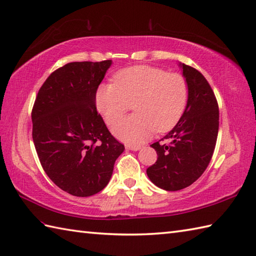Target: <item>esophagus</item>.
<instances>
[{
	"label": "esophagus",
	"mask_w": 256,
	"mask_h": 256,
	"mask_svg": "<svg viewBox=\"0 0 256 256\" xmlns=\"http://www.w3.org/2000/svg\"><path fill=\"white\" fill-rule=\"evenodd\" d=\"M126 148L131 150V151H138V150H141V146L140 145H126Z\"/></svg>",
	"instance_id": "1"
}]
</instances>
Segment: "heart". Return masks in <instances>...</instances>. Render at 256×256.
I'll use <instances>...</instances> for the list:
<instances>
[{
  "mask_svg": "<svg viewBox=\"0 0 256 256\" xmlns=\"http://www.w3.org/2000/svg\"><path fill=\"white\" fill-rule=\"evenodd\" d=\"M188 98V85L181 74L136 65L114 76V83L100 84L96 106L108 125H112L131 108L135 113L118 121L113 134L128 144H141L158 131L172 130L183 115Z\"/></svg>",
  "mask_w": 256,
  "mask_h": 256,
  "instance_id": "obj_1",
  "label": "heart"
}]
</instances>
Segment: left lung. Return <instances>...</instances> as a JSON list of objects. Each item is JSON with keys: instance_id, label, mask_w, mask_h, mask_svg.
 Segmentation results:
<instances>
[{"instance_id": "obj_1", "label": "left lung", "mask_w": 256, "mask_h": 256, "mask_svg": "<svg viewBox=\"0 0 256 256\" xmlns=\"http://www.w3.org/2000/svg\"><path fill=\"white\" fill-rule=\"evenodd\" d=\"M188 85V98L178 124L153 143L158 160L146 170L148 178L165 191H178L194 183L211 161L218 133V105L201 72L180 63Z\"/></svg>"}]
</instances>
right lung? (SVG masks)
<instances>
[{
    "label": "right lung",
    "instance_id": "1",
    "mask_svg": "<svg viewBox=\"0 0 256 256\" xmlns=\"http://www.w3.org/2000/svg\"><path fill=\"white\" fill-rule=\"evenodd\" d=\"M112 61L72 62L40 88L32 110V138L45 173L74 196L106 186L124 151L96 111V91Z\"/></svg>",
    "mask_w": 256,
    "mask_h": 256
}]
</instances>
